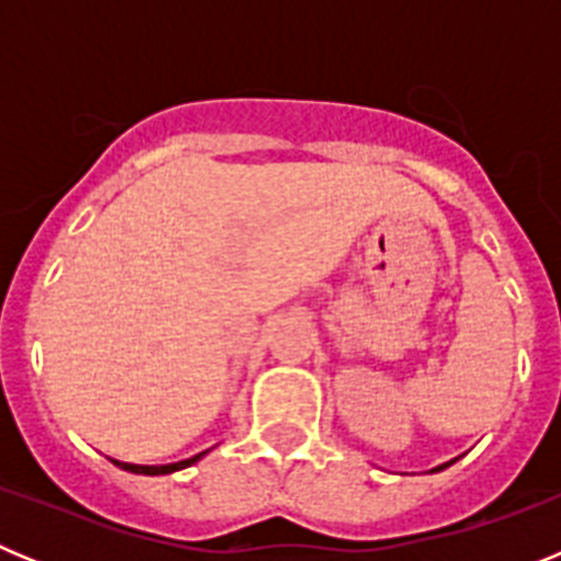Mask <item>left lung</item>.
I'll use <instances>...</instances> for the list:
<instances>
[{
  "mask_svg": "<svg viewBox=\"0 0 561 561\" xmlns=\"http://www.w3.org/2000/svg\"><path fill=\"white\" fill-rule=\"evenodd\" d=\"M438 469H447V466H438ZM438 469H433V472H438Z\"/></svg>",
  "mask_w": 561,
  "mask_h": 561,
  "instance_id": "8db88e82",
  "label": "left lung"
}]
</instances>
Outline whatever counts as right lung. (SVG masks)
I'll list each match as a JSON object with an SVG mask.
<instances>
[{"label": "right lung", "mask_w": 561, "mask_h": 561, "mask_svg": "<svg viewBox=\"0 0 561 561\" xmlns=\"http://www.w3.org/2000/svg\"><path fill=\"white\" fill-rule=\"evenodd\" d=\"M199 458H205V453L193 455V458L187 460H176V463H165V466H140V463H121V460H112L114 466H121V469H126V472H134V474H171V472H180V469H185V466L196 463Z\"/></svg>", "instance_id": "add662e5"}]
</instances>
